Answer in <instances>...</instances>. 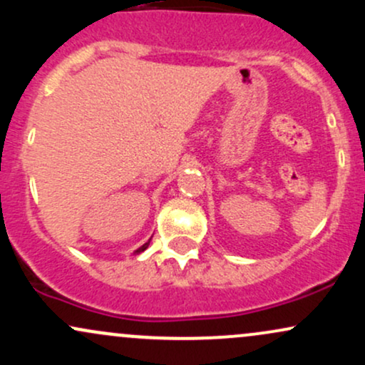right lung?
Masks as SVG:
<instances>
[{
    "label": "right lung",
    "instance_id": "right-lung-1",
    "mask_svg": "<svg viewBox=\"0 0 365 365\" xmlns=\"http://www.w3.org/2000/svg\"><path fill=\"white\" fill-rule=\"evenodd\" d=\"M149 242H150V238H149V240H148V242H145V244H144V245H142V247H139V249H137V250H135V252H133V254H140V252H144V250H145V249H148V247H149Z\"/></svg>",
    "mask_w": 365,
    "mask_h": 365
}]
</instances>
